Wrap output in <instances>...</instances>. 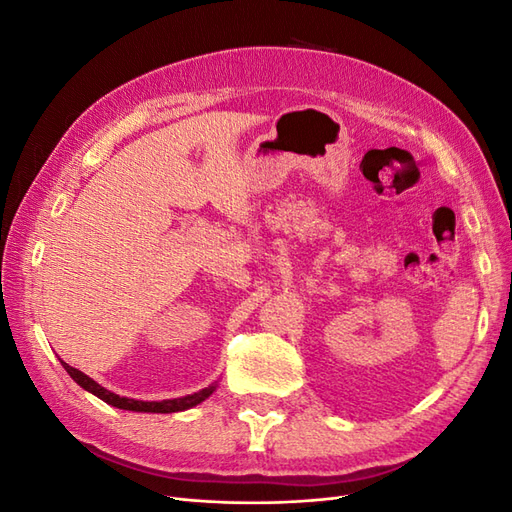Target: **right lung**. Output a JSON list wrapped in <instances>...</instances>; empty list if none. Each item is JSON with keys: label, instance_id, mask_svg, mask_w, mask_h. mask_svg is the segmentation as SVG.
<instances>
[{"label": "right lung", "instance_id": "obj_1", "mask_svg": "<svg viewBox=\"0 0 512 512\" xmlns=\"http://www.w3.org/2000/svg\"><path fill=\"white\" fill-rule=\"evenodd\" d=\"M61 365H64V369L70 374V378L83 386L85 391L94 393L96 397H100L102 401H106L108 406H115V408H121V410H132V412H153V414H168V412H181V410H188V408H194L198 406L200 401H205L213 391H215V384L207 386V389L198 391L194 395H188V397H179V399H164V401H138V399H128V397H119L111 391H106L104 386H100L96 380H91L89 376H85L83 371L70 367L68 363L61 361Z\"/></svg>", "mask_w": 512, "mask_h": 512}]
</instances>
